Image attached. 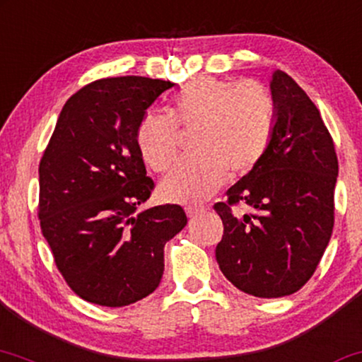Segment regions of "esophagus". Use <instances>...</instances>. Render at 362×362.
I'll list each match as a JSON object with an SVG mask.
<instances>
[{
  "mask_svg": "<svg viewBox=\"0 0 362 362\" xmlns=\"http://www.w3.org/2000/svg\"><path fill=\"white\" fill-rule=\"evenodd\" d=\"M185 210H187V215L192 218V217H195V215H199L200 212H204V207L202 205H189Z\"/></svg>",
  "mask_w": 362,
  "mask_h": 362,
  "instance_id": "esophagus-1",
  "label": "esophagus"
}]
</instances>
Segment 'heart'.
<instances>
[{
	"label": "heart",
	"instance_id": "heart-1",
	"mask_svg": "<svg viewBox=\"0 0 362 362\" xmlns=\"http://www.w3.org/2000/svg\"><path fill=\"white\" fill-rule=\"evenodd\" d=\"M276 102L257 81L202 76L190 81L168 103V117L148 113L139 122L135 141L155 172H165L180 153L178 128H199L194 152L160 184L167 200L199 204L221 189L228 173L252 172L267 153L276 130Z\"/></svg>",
	"mask_w": 362,
	"mask_h": 362
}]
</instances>
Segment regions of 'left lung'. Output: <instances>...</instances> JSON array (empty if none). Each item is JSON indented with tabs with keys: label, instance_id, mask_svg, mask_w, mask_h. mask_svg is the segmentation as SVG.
<instances>
[{
	"label": "left lung",
	"instance_id": "1",
	"mask_svg": "<svg viewBox=\"0 0 362 362\" xmlns=\"http://www.w3.org/2000/svg\"><path fill=\"white\" fill-rule=\"evenodd\" d=\"M276 130L262 162L214 205L223 223L215 259L245 294H294L313 277L334 227L337 157L332 136L305 91L287 73L271 81ZM239 203L255 210L235 218Z\"/></svg>",
	"mask_w": 362,
	"mask_h": 362
}]
</instances>
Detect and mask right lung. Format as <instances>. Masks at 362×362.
<instances>
[{"instance_id": "1", "label": "right lung", "mask_w": 362, "mask_h": 362, "mask_svg": "<svg viewBox=\"0 0 362 362\" xmlns=\"http://www.w3.org/2000/svg\"><path fill=\"white\" fill-rule=\"evenodd\" d=\"M173 83L102 78L68 98L40 162L38 218L70 289L91 304L123 308L162 281L163 247L187 226L177 204L139 212L153 190L135 130Z\"/></svg>"}]
</instances>
